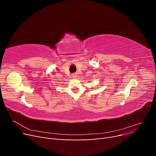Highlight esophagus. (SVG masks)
Returning <instances> with one entry per match:
<instances>
[{
    "instance_id": "34e87169",
    "label": "esophagus",
    "mask_w": 156,
    "mask_h": 156,
    "mask_svg": "<svg viewBox=\"0 0 156 156\" xmlns=\"http://www.w3.org/2000/svg\"><path fill=\"white\" fill-rule=\"evenodd\" d=\"M72 76L73 78H76L77 77V74L76 73H74L72 75Z\"/></svg>"
}]
</instances>
